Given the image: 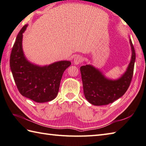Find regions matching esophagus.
<instances>
[{
  "label": "esophagus",
  "mask_w": 146,
  "mask_h": 146,
  "mask_svg": "<svg viewBox=\"0 0 146 146\" xmlns=\"http://www.w3.org/2000/svg\"><path fill=\"white\" fill-rule=\"evenodd\" d=\"M82 62V58L81 56H76L74 57V64H76V65H78L79 64H81V63Z\"/></svg>",
  "instance_id": "esophagus-1"
}]
</instances>
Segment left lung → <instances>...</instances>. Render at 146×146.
Instances as JSON below:
<instances>
[{
  "mask_svg": "<svg viewBox=\"0 0 146 146\" xmlns=\"http://www.w3.org/2000/svg\"><path fill=\"white\" fill-rule=\"evenodd\" d=\"M132 55L126 72L117 80L106 79L99 70L86 65L81 67L80 70L85 98L95 106H104L114 102L125 94L133 78L135 51L130 40Z\"/></svg>",
  "mask_w": 146,
  "mask_h": 146,
  "instance_id": "left-lung-1",
  "label": "left lung"
}]
</instances>
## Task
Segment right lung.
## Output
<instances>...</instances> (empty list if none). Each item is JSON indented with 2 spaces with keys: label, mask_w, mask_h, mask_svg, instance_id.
Masks as SVG:
<instances>
[{
  "label": "right lung",
  "mask_w": 146,
  "mask_h": 146,
  "mask_svg": "<svg viewBox=\"0 0 146 146\" xmlns=\"http://www.w3.org/2000/svg\"><path fill=\"white\" fill-rule=\"evenodd\" d=\"M21 29L16 37L10 56V67L19 92L36 102H49L56 97L64 71L71 65L69 61H60L45 67L30 64L22 50L23 33Z\"/></svg>",
  "instance_id": "1"
}]
</instances>
